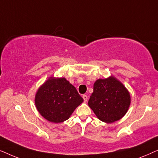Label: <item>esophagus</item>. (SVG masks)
Returning a JSON list of instances; mask_svg holds the SVG:
<instances>
[{
  "label": "esophagus",
  "instance_id": "esophagus-1",
  "mask_svg": "<svg viewBox=\"0 0 158 158\" xmlns=\"http://www.w3.org/2000/svg\"><path fill=\"white\" fill-rule=\"evenodd\" d=\"M82 98L84 99V100H85V102H87V100H88V97L87 95H86V94H84V95L82 96Z\"/></svg>",
  "mask_w": 158,
  "mask_h": 158
}]
</instances>
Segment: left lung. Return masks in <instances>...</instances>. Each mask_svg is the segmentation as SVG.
Instances as JSON below:
<instances>
[{
  "label": "left lung",
  "mask_w": 158,
  "mask_h": 158,
  "mask_svg": "<svg viewBox=\"0 0 158 158\" xmlns=\"http://www.w3.org/2000/svg\"><path fill=\"white\" fill-rule=\"evenodd\" d=\"M131 104L129 92L116 78L110 76L95 81L88 105L100 121L111 123L122 118Z\"/></svg>",
  "instance_id": "obj_1"
}]
</instances>
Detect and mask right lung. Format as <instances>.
<instances>
[{
    "mask_svg": "<svg viewBox=\"0 0 158 158\" xmlns=\"http://www.w3.org/2000/svg\"><path fill=\"white\" fill-rule=\"evenodd\" d=\"M83 101L77 89L64 77L48 78L37 89L35 98L40 114L56 123L69 119Z\"/></svg>",
    "mask_w": 158,
    "mask_h": 158,
    "instance_id": "right-lung-1",
    "label": "right lung"
}]
</instances>
